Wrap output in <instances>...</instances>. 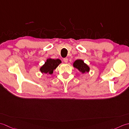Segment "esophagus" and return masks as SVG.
<instances>
[{
	"label": "esophagus",
	"instance_id": "esophagus-1",
	"mask_svg": "<svg viewBox=\"0 0 129 129\" xmlns=\"http://www.w3.org/2000/svg\"><path fill=\"white\" fill-rule=\"evenodd\" d=\"M63 61L65 63H67L68 62V58H64L63 59Z\"/></svg>",
	"mask_w": 129,
	"mask_h": 129
}]
</instances>
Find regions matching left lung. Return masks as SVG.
Returning a JSON list of instances; mask_svg holds the SVG:
<instances>
[{
	"label": "left lung",
	"instance_id": "1",
	"mask_svg": "<svg viewBox=\"0 0 129 129\" xmlns=\"http://www.w3.org/2000/svg\"><path fill=\"white\" fill-rule=\"evenodd\" d=\"M73 67L77 68L80 72L82 73L88 72L90 71V67L84 63L82 59H77L73 63Z\"/></svg>",
	"mask_w": 129,
	"mask_h": 129
}]
</instances>
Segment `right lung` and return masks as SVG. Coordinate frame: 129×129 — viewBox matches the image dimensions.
<instances>
[{
  "label": "right lung",
  "instance_id": "add662e5",
  "mask_svg": "<svg viewBox=\"0 0 129 129\" xmlns=\"http://www.w3.org/2000/svg\"><path fill=\"white\" fill-rule=\"evenodd\" d=\"M61 63V61L59 59H47L45 63L40 68L41 72L42 73H46V74L47 73V74L51 75L53 73V71Z\"/></svg>",
  "mask_w": 129,
  "mask_h": 129
}]
</instances>
